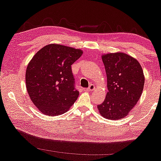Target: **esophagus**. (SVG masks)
Returning <instances> with one entry per match:
<instances>
[{
    "label": "esophagus",
    "instance_id": "34e87169",
    "mask_svg": "<svg viewBox=\"0 0 161 161\" xmlns=\"http://www.w3.org/2000/svg\"><path fill=\"white\" fill-rule=\"evenodd\" d=\"M94 88H95V86H94L93 85H92V84H91V85H90V86L88 87V88L87 89V91H89V92H91V91H93Z\"/></svg>",
    "mask_w": 161,
    "mask_h": 161
}]
</instances>
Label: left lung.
Masks as SVG:
<instances>
[{
	"label": "left lung",
	"instance_id": "1",
	"mask_svg": "<svg viewBox=\"0 0 161 161\" xmlns=\"http://www.w3.org/2000/svg\"><path fill=\"white\" fill-rule=\"evenodd\" d=\"M102 59L108 91L104 102L98 105V110L105 119H123L142 94L145 80L143 69L136 59L122 52L105 53Z\"/></svg>",
	"mask_w": 161,
	"mask_h": 161
}]
</instances>
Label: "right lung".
Segmentation results:
<instances>
[{
    "label": "right lung",
    "mask_w": 161,
    "mask_h": 161,
    "mask_svg": "<svg viewBox=\"0 0 161 161\" xmlns=\"http://www.w3.org/2000/svg\"><path fill=\"white\" fill-rule=\"evenodd\" d=\"M82 53L80 49L48 44L38 51L28 64V93L44 115L63 114L76 102L79 93L74 87L71 65Z\"/></svg>",
    "instance_id": "obj_1"
}]
</instances>
